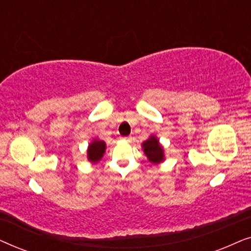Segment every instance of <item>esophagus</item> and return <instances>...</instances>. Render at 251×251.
Returning <instances> with one entry per match:
<instances>
[{
    "mask_svg": "<svg viewBox=\"0 0 251 251\" xmlns=\"http://www.w3.org/2000/svg\"><path fill=\"white\" fill-rule=\"evenodd\" d=\"M123 139H125L126 142H130V140H131V137H123Z\"/></svg>",
    "mask_w": 251,
    "mask_h": 251,
    "instance_id": "1",
    "label": "esophagus"
}]
</instances>
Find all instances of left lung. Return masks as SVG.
Masks as SVG:
<instances>
[{
	"mask_svg": "<svg viewBox=\"0 0 251 251\" xmlns=\"http://www.w3.org/2000/svg\"><path fill=\"white\" fill-rule=\"evenodd\" d=\"M144 152H145L146 156L149 157L151 162H161L163 160V151L162 146L159 144V140L156 137H151L146 142L143 144Z\"/></svg>",
	"mask_w": 251,
	"mask_h": 251,
	"instance_id": "8db88e82",
	"label": "left lung"
}]
</instances>
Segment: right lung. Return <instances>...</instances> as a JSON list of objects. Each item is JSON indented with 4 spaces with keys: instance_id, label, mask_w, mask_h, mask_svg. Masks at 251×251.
I'll return each mask as SVG.
<instances>
[{
    "instance_id": "1",
    "label": "right lung",
    "mask_w": 251,
    "mask_h": 251,
    "mask_svg": "<svg viewBox=\"0 0 251 251\" xmlns=\"http://www.w3.org/2000/svg\"><path fill=\"white\" fill-rule=\"evenodd\" d=\"M105 143L100 140H95L89 145L88 149V159L92 162H97L101 159L102 154L105 152Z\"/></svg>"
}]
</instances>
